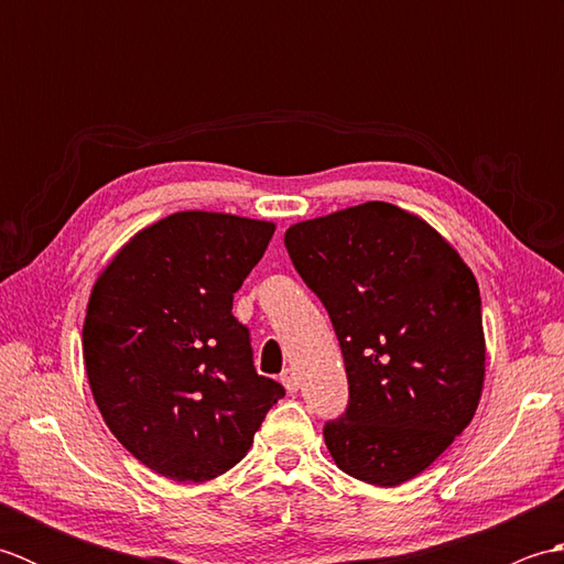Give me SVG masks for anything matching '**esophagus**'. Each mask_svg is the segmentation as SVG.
Instances as JSON below:
<instances>
[{
    "label": "esophagus",
    "mask_w": 564,
    "mask_h": 564,
    "mask_svg": "<svg viewBox=\"0 0 564 564\" xmlns=\"http://www.w3.org/2000/svg\"><path fill=\"white\" fill-rule=\"evenodd\" d=\"M281 382H283V388L289 390V392H297V376H295V370L285 368L283 373H281Z\"/></svg>",
    "instance_id": "34e87169"
}]
</instances>
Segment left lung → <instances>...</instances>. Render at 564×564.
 Segmentation results:
<instances>
[{"mask_svg": "<svg viewBox=\"0 0 564 564\" xmlns=\"http://www.w3.org/2000/svg\"><path fill=\"white\" fill-rule=\"evenodd\" d=\"M285 249L341 346L349 404L325 424L346 475L394 487L470 424L485 382L482 301L434 227L368 200L285 230Z\"/></svg>", "mask_w": 564, "mask_h": 564, "instance_id": "obj_1", "label": "left lung"}]
</instances>
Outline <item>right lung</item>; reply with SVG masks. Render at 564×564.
Masks as SVG:
<instances>
[{"label": "right lung", "instance_id": "obj_1", "mask_svg": "<svg viewBox=\"0 0 564 564\" xmlns=\"http://www.w3.org/2000/svg\"><path fill=\"white\" fill-rule=\"evenodd\" d=\"M273 223L184 210L140 230L94 283L82 329L91 394L111 434L176 482L245 458L285 390L254 368L232 297Z\"/></svg>", "mask_w": 564, "mask_h": 564}]
</instances>
